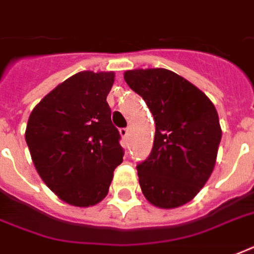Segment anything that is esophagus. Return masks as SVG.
<instances>
[{"label":"esophagus","instance_id":"esophagus-1","mask_svg":"<svg viewBox=\"0 0 254 254\" xmlns=\"http://www.w3.org/2000/svg\"><path fill=\"white\" fill-rule=\"evenodd\" d=\"M127 134H129V129H127V127H123V129H120V135H121L123 138H127Z\"/></svg>","mask_w":254,"mask_h":254}]
</instances>
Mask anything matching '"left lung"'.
Segmentation results:
<instances>
[{
  "instance_id": "8db88e82",
  "label": "left lung",
  "mask_w": 254,
  "mask_h": 254,
  "mask_svg": "<svg viewBox=\"0 0 254 254\" xmlns=\"http://www.w3.org/2000/svg\"><path fill=\"white\" fill-rule=\"evenodd\" d=\"M127 84L155 121L153 150L137 166L143 196L177 208L196 196L211 177L221 139L216 108L197 87L166 68L129 69Z\"/></svg>"
}]
</instances>
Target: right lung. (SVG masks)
<instances>
[{"mask_svg": "<svg viewBox=\"0 0 254 254\" xmlns=\"http://www.w3.org/2000/svg\"><path fill=\"white\" fill-rule=\"evenodd\" d=\"M115 72L81 71L55 87L30 113L25 138L46 186L67 204L89 207L108 195L123 162L107 96Z\"/></svg>", "mask_w": 254, "mask_h": 254, "instance_id": "1", "label": "right lung"}]
</instances>
